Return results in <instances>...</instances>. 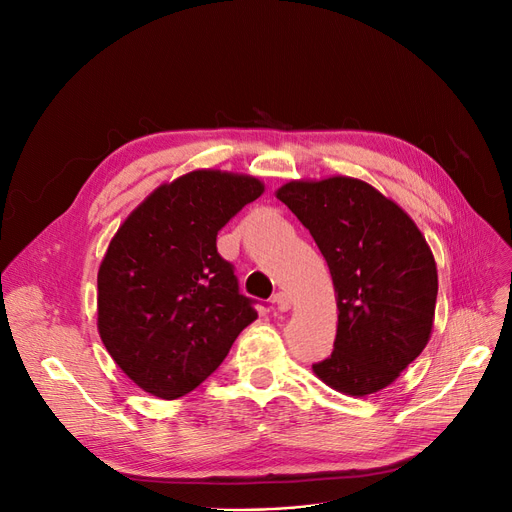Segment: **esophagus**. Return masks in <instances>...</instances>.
<instances>
[{
  "instance_id": "obj_1",
  "label": "esophagus",
  "mask_w": 512,
  "mask_h": 512,
  "mask_svg": "<svg viewBox=\"0 0 512 512\" xmlns=\"http://www.w3.org/2000/svg\"><path fill=\"white\" fill-rule=\"evenodd\" d=\"M274 305H276L280 311H288V309L292 307V297H290L288 292L280 290V292L274 294Z\"/></svg>"
}]
</instances>
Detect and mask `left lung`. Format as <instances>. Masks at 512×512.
Segmentation results:
<instances>
[{
  "label": "left lung",
  "mask_w": 512,
  "mask_h": 512,
  "mask_svg": "<svg viewBox=\"0 0 512 512\" xmlns=\"http://www.w3.org/2000/svg\"><path fill=\"white\" fill-rule=\"evenodd\" d=\"M326 257L338 303L334 351L313 365L330 388L365 396L392 384L425 348L438 272L415 222L367 182L336 176L278 191Z\"/></svg>",
  "instance_id": "8db88e82"
}]
</instances>
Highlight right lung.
Here are the masks:
<instances>
[{
  "instance_id": "right-lung-1",
  "label": "right lung",
  "mask_w": 512,
  "mask_h": 512,
  "mask_svg": "<svg viewBox=\"0 0 512 512\" xmlns=\"http://www.w3.org/2000/svg\"><path fill=\"white\" fill-rule=\"evenodd\" d=\"M261 193L257 178L197 170L159 186L112 238L97 274L99 336L145 392L195 390L257 319L215 240Z\"/></svg>"
}]
</instances>
